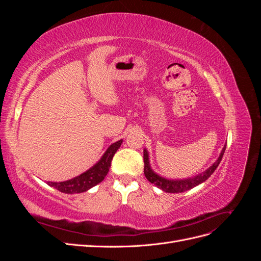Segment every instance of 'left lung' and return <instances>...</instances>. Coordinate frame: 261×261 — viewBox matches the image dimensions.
Segmentation results:
<instances>
[{
	"label": "left lung",
	"mask_w": 261,
	"mask_h": 261,
	"mask_svg": "<svg viewBox=\"0 0 261 261\" xmlns=\"http://www.w3.org/2000/svg\"><path fill=\"white\" fill-rule=\"evenodd\" d=\"M225 146L223 147L222 151H221L220 156L218 158V160L213 163L211 167L207 170L204 171L201 174L197 175L195 177L192 178H187V179H167V178H163L161 176H159L158 174L151 170L150 168V164H149V158H148V152L146 150H144V162H145V168H144V173H145V176L146 178L150 181V183L154 184L156 187H159L160 189H162L163 192H167V193H183L188 191V189H191L197 185H199L202 181H204L206 179H208L213 172L216 171V169L218 168L219 163L222 160V156L224 154L225 151Z\"/></svg>",
	"instance_id": "1"
}]
</instances>
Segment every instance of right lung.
<instances>
[{
	"label": "right lung",
	"mask_w": 261,
	"mask_h": 261,
	"mask_svg": "<svg viewBox=\"0 0 261 261\" xmlns=\"http://www.w3.org/2000/svg\"><path fill=\"white\" fill-rule=\"evenodd\" d=\"M122 144V140H118L116 143L112 144L108 148L106 153L102 155L100 161L93 165V167L86 171L80 176L74 177L69 180L60 181V183H54V181H48V185L57 188L58 191L65 193V194H78L88 191L89 188L96 186L100 181L105 179L106 175L111 167V162L113 159V155L117 151Z\"/></svg>",
	"instance_id": "obj_1"
}]
</instances>
